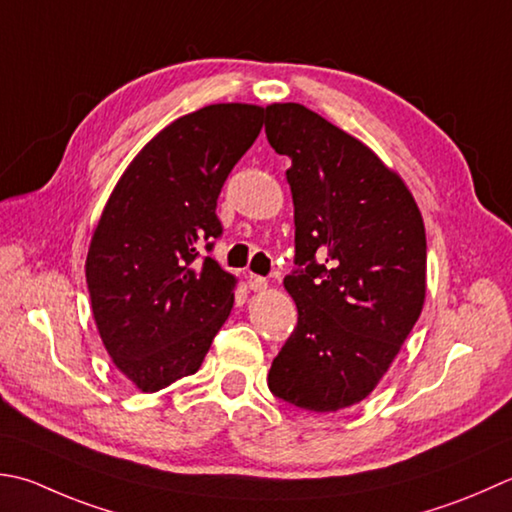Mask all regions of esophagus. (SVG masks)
Returning a JSON list of instances; mask_svg holds the SVG:
<instances>
[{
	"label": "esophagus",
	"instance_id": "1",
	"mask_svg": "<svg viewBox=\"0 0 512 512\" xmlns=\"http://www.w3.org/2000/svg\"><path fill=\"white\" fill-rule=\"evenodd\" d=\"M266 279L259 277V275H248V288L255 290V293H262V290H266Z\"/></svg>",
	"mask_w": 512,
	"mask_h": 512
}]
</instances>
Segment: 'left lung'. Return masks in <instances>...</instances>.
<instances>
[{
  "instance_id": "1",
  "label": "left lung",
  "mask_w": 512,
  "mask_h": 512,
  "mask_svg": "<svg viewBox=\"0 0 512 512\" xmlns=\"http://www.w3.org/2000/svg\"><path fill=\"white\" fill-rule=\"evenodd\" d=\"M266 137L293 162L297 270L284 288L299 315L268 388L335 413L373 393L422 315L424 219L395 170L306 106H266Z\"/></svg>"
}]
</instances>
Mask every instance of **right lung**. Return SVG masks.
Masks as SVG:
<instances>
[{"label": "right lung", "mask_w": 512, "mask_h": 512, "mask_svg": "<svg viewBox=\"0 0 512 512\" xmlns=\"http://www.w3.org/2000/svg\"><path fill=\"white\" fill-rule=\"evenodd\" d=\"M264 108L210 104L175 119L128 164L90 239L86 284L115 368L155 393L202 366L235 302L213 257L217 197L253 146Z\"/></svg>", "instance_id": "add662e5"}]
</instances>
